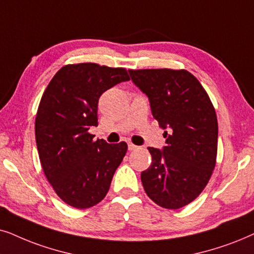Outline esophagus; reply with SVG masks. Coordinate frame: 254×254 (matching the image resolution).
<instances>
[{"mask_svg":"<svg viewBox=\"0 0 254 254\" xmlns=\"http://www.w3.org/2000/svg\"><path fill=\"white\" fill-rule=\"evenodd\" d=\"M127 148H129V151H134V150H137L138 146L137 145H133L132 143H129V145H127Z\"/></svg>","mask_w":254,"mask_h":254,"instance_id":"esophagus-1","label":"esophagus"}]
</instances>
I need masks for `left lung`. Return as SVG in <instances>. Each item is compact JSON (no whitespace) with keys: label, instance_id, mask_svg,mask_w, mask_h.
Listing matches in <instances>:
<instances>
[{"label":"left lung","instance_id":"left-lung-1","mask_svg":"<svg viewBox=\"0 0 254 254\" xmlns=\"http://www.w3.org/2000/svg\"><path fill=\"white\" fill-rule=\"evenodd\" d=\"M131 80L148 97L152 115L166 146L148 147L152 164L141 184L152 201L179 209L201 194L216 165L217 117L207 92L185 69L129 70Z\"/></svg>","mask_w":254,"mask_h":254}]
</instances>
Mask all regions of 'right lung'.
<instances>
[{"instance_id":"obj_1","label":"right lung","mask_w":254,"mask_h":254,"mask_svg":"<svg viewBox=\"0 0 254 254\" xmlns=\"http://www.w3.org/2000/svg\"><path fill=\"white\" fill-rule=\"evenodd\" d=\"M129 80L125 68L66 65L43 94L35 123L40 164L54 191L70 207L87 209L102 201L127 153L125 141L94 140L88 130L97 125L100 96Z\"/></svg>"}]
</instances>
